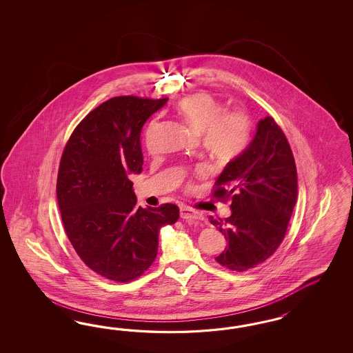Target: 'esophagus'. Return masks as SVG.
<instances>
[{
  "label": "esophagus",
  "mask_w": 353,
  "mask_h": 353,
  "mask_svg": "<svg viewBox=\"0 0 353 353\" xmlns=\"http://www.w3.org/2000/svg\"><path fill=\"white\" fill-rule=\"evenodd\" d=\"M180 217L183 220H190V221H195V220H202L203 216L202 214H199L198 211L189 208L186 205H183L180 208Z\"/></svg>",
  "instance_id": "esophagus-1"
}]
</instances>
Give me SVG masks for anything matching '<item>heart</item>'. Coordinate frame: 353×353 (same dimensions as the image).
Here are the masks:
<instances>
[{"mask_svg": "<svg viewBox=\"0 0 353 353\" xmlns=\"http://www.w3.org/2000/svg\"><path fill=\"white\" fill-rule=\"evenodd\" d=\"M179 112L194 132L202 133L204 148L216 158L230 161L246 148L250 136L246 115L223 111V105L211 94L198 93L185 98Z\"/></svg>", "mask_w": 353, "mask_h": 353, "instance_id": "b5f03b06", "label": "heart"}]
</instances>
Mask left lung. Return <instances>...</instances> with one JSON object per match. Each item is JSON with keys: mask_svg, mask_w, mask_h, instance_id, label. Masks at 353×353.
I'll list each match as a JSON object with an SVG mask.
<instances>
[{"mask_svg": "<svg viewBox=\"0 0 353 353\" xmlns=\"http://www.w3.org/2000/svg\"><path fill=\"white\" fill-rule=\"evenodd\" d=\"M216 186L214 196L232 201L228 219L210 217L228 241L216 261L236 272L264 263L286 234L298 198L294 155L274 119L259 120L254 137L225 165Z\"/></svg>", "mask_w": 353, "mask_h": 353, "instance_id": "1", "label": "left lung"}]
</instances>
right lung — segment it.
<instances>
[{"instance_id":"obj_1","label":"right lung","mask_w":353,"mask_h":353,"mask_svg":"<svg viewBox=\"0 0 353 353\" xmlns=\"http://www.w3.org/2000/svg\"><path fill=\"white\" fill-rule=\"evenodd\" d=\"M168 98H111L89 112L68 139L57 199L77 255L102 277L129 282L158 254L161 226L174 224V204L136 205L130 174L142 172L141 130Z\"/></svg>"}]
</instances>
